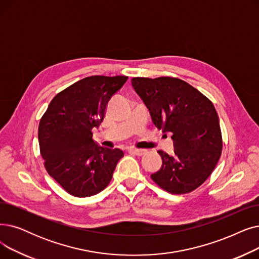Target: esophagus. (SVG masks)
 <instances>
[{
  "instance_id": "1",
  "label": "esophagus",
  "mask_w": 259,
  "mask_h": 259,
  "mask_svg": "<svg viewBox=\"0 0 259 259\" xmlns=\"http://www.w3.org/2000/svg\"><path fill=\"white\" fill-rule=\"evenodd\" d=\"M131 152L134 153L135 155H137V156H142V155H144V154L146 153L145 150H142V149H135V147H133V149H131Z\"/></svg>"
}]
</instances>
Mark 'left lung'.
<instances>
[{
    "instance_id": "8db88e82",
    "label": "left lung",
    "mask_w": 259,
    "mask_h": 259,
    "mask_svg": "<svg viewBox=\"0 0 259 259\" xmlns=\"http://www.w3.org/2000/svg\"><path fill=\"white\" fill-rule=\"evenodd\" d=\"M132 85L150 110L158 130L170 134L174 154L158 151L162 165L152 179L170 194L194 191L214 170L223 150L219 118L213 103L186 81L133 78Z\"/></svg>"
}]
</instances>
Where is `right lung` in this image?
<instances>
[{"label":"right lung","mask_w":259,"mask_h":259,"mask_svg":"<svg viewBox=\"0 0 259 259\" xmlns=\"http://www.w3.org/2000/svg\"><path fill=\"white\" fill-rule=\"evenodd\" d=\"M127 80L126 76L86 77L59 93L41 118L39 144L45 167L68 194L90 197L103 191L119 160V149L93 140L106 105Z\"/></svg>","instance_id":"1"}]
</instances>
